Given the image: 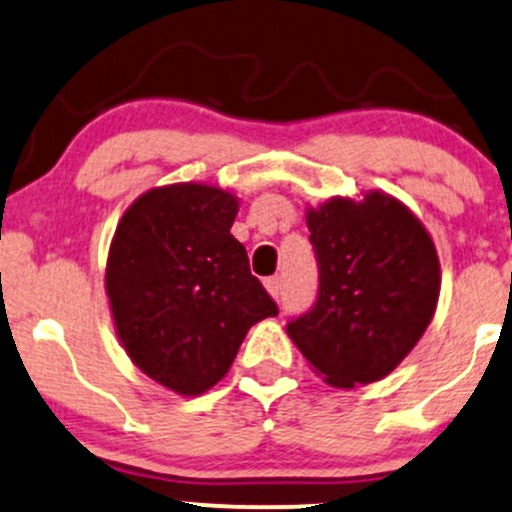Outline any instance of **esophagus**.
Here are the masks:
<instances>
[{"label": "esophagus", "mask_w": 512, "mask_h": 512, "mask_svg": "<svg viewBox=\"0 0 512 512\" xmlns=\"http://www.w3.org/2000/svg\"><path fill=\"white\" fill-rule=\"evenodd\" d=\"M265 289L269 291V296H274V299H277V296L282 294V279H279V277H267L265 279Z\"/></svg>", "instance_id": "34e87169"}]
</instances>
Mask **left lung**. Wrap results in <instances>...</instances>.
Returning <instances> with one entry per match:
<instances>
[{
	"mask_svg": "<svg viewBox=\"0 0 512 512\" xmlns=\"http://www.w3.org/2000/svg\"><path fill=\"white\" fill-rule=\"evenodd\" d=\"M306 226L320 269L318 301L286 333L335 389L384 379L423 338L440 299L428 228L379 189L308 206Z\"/></svg>",
	"mask_w": 512,
	"mask_h": 512,
	"instance_id": "obj_1",
	"label": "left lung"
}]
</instances>
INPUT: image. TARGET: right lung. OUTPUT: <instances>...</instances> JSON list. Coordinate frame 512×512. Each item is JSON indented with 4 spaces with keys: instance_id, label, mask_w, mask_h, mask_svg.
<instances>
[{
    "instance_id": "1",
    "label": "right lung",
    "mask_w": 512,
    "mask_h": 512,
    "mask_svg": "<svg viewBox=\"0 0 512 512\" xmlns=\"http://www.w3.org/2000/svg\"><path fill=\"white\" fill-rule=\"evenodd\" d=\"M238 209L228 189L165 184L140 194L111 238L104 286L116 335L140 372L179 396L216 386L247 330L279 313L230 235Z\"/></svg>"
}]
</instances>
